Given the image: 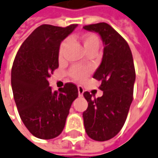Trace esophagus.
<instances>
[{"label": "esophagus", "instance_id": "esophagus-1", "mask_svg": "<svg viewBox=\"0 0 158 158\" xmlns=\"http://www.w3.org/2000/svg\"><path fill=\"white\" fill-rule=\"evenodd\" d=\"M78 92H79V96H82L84 93V88L81 85H78Z\"/></svg>", "mask_w": 158, "mask_h": 158}]
</instances>
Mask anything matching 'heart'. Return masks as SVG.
Instances as JSON below:
<instances>
[{
	"label": "heart",
	"mask_w": 158,
	"mask_h": 158,
	"mask_svg": "<svg viewBox=\"0 0 158 158\" xmlns=\"http://www.w3.org/2000/svg\"><path fill=\"white\" fill-rule=\"evenodd\" d=\"M81 40L84 45L85 49L88 51L90 49H93L96 48L98 49L99 48V39L98 38L97 35L93 34H85L82 35L81 37ZM67 40H64L63 42L60 44V47L59 49V57L60 59H62L64 56V52H65V48L67 46ZM89 75V70L85 68V67H80V66H73L70 70V76L74 79V80H78V81H82L84 79L87 78Z\"/></svg>",
	"instance_id": "b5f03b06"
}]
</instances>
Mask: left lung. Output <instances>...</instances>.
<instances>
[{"label": "left lung", "mask_w": 158, "mask_h": 158, "mask_svg": "<svg viewBox=\"0 0 158 158\" xmlns=\"http://www.w3.org/2000/svg\"><path fill=\"white\" fill-rule=\"evenodd\" d=\"M84 29L96 32L104 43L101 64L93 78L101 82V97L84 93L88 107L83 112L84 125L90 138L106 141L114 138L124 126L133 100L136 79L132 53L128 43L109 24L100 22L85 26Z\"/></svg>", "instance_id": "obj_1"}]
</instances>
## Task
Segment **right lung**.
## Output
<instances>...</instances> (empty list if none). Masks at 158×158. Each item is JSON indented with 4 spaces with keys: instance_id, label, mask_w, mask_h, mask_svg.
<instances>
[{
    "instance_id": "add662e5",
    "label": "right lung",
    "mask_w": 158,
    "mask_h": 158,
    "mask_svg": "<svg viewBox=\"0 0 158 158\" xmlns=\"http://www.w3.org/2000/svg\"><path fill=\"white\" fill-rule=\"evenodd\" d=\"M76 27L40 26L22 43L13 63L12 90L20 118L40 139H52L62 132L71 106L78 97L74 84L66 83L53 92L48 80L59 67L61 41Z\"/></svg>"
}]
</instances>
